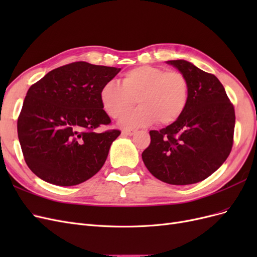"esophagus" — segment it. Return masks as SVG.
<instances>
[{
  "label": "esophagus",
  "mask_w": 257,
  "mask_h": 257,
  "mask_svg": "<svg viewBox=\"0 0 257 257\" xmlns=\"http://www.w3.org/2000/svg\"><path fill=\"white\" fill-rule=\"evenodd\" d=\"M135 133H136L135 130H126V128L122 130V135H124V136H132V135H134Z\"/></svg>",
  "instance_id": "1"
}]
</instances>
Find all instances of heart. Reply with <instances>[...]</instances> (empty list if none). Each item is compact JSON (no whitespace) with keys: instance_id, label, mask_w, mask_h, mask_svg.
<instances>
[{"instance_id":"obj_1","label":"heart","mask_w":257,"mask_h":257,"mask_svg":"<svg viewBox=\"0 0 257 257\" xmlns=\"http://www.w3.org/2000/svg\"><path fill=\"white\" fill-rule=\"evenodd\" d=\"M189 97L190 83L183 73L149 65L130 69L122 84L109 81L99 92L104 111L113 119L121 115L120 124L125 127L173 124L184 112ZM136 101L141 107L124 114Z\"/></svg>"}]
</instances>
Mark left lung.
<instances>
[{
    "mask_svg": "<svg viewBox=\"0 0 257 257\" xmlns=\"http://www.w3.org/2000/svg\"><path fill=\"white\" fill-rule=\"evenodd\" d=\"M190 83L189 103L176 122L150 131L142 157L148 170L168 184L197 183L226 161L234 144L235 109L220 80L184 60L168 61Z\"/></svg>",
    "mask_w": 257,
    "mask_h": 257,
    "instance_id": "left-lung-1",
    "label": "left lung"
}]
</instances>
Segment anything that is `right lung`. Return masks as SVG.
<instances>
[{
    "label": "right lung",
    "instance_id": "obj_1",
    "mask_svg": "<svg viewBox=\"0 0 257 257\" xmlns=\"http://www.w3.org/2000/svg\"><path fill=\"white\" fill-rule=\"evenodd\" d=\"M121 68L73 62L30 87L18 116V138L28 167L44 181L72 186L103 167L121 132H96L111 120L99 99Z\"/></svg>",
    "mask_w": 257,
    "mask_h": 257
}]
</instances>
